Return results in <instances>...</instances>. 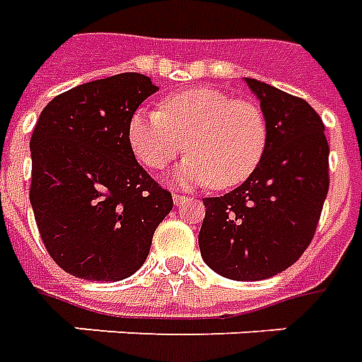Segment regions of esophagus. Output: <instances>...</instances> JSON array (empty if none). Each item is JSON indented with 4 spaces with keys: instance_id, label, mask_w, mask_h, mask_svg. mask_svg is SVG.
<instances>
[{
    "instance_id": "1",
    "label": "esophagus",
    "mask_w": 362,
    "mask_h": 362,
    "mask_svg": "<svg viewBox=\"0 0 362 362\" xmlns=\"http://www.w3.org/2000/svg\"><path fill=\"white\" fill-rule=\"evenodd\" d=\"M187 201H189V197H185V194L173 193V202H175V206H181V204H185Z\"/></svg>"
}]
</instances>
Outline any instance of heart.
<instances>
[{
	"instance_id": "heart-1",
	"label": "heart",
	"mask_w": 362,
	"mask_h": 362,
	"mask_svg": "<svg viewBox=\"0 0 362 362\" xmlns=\"http://www.w3.org/2000/svg\"><path fill=\"white\" fill-rule=\"evenodd\" d=\"M128 142L148 169H165L187 152L191 158L177 181L230 189L243 183L263 160L267 119L253 101L214 87H194L165 97L160 111H136Z\"/></svg>"
}]
</instances>
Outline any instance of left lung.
Segmentation results:
<instances>
[{
    "label": "left lung",
    "mask_w": 362,
    "mask_h": 362,
    "mask_svg": "<svg viewBox=\"0 0 362 362\" xmlns=\"http://www.w3.org/2000/svg\"><path fill=\"white\" fill-rule=\"evenodd\" d=\"M245 81L267 119V148L238 189L202 201L199 245L218 275L263 281L296 263L314 240L329 189V146L304 99Z\"/></svg>",
    "instance_id": "left-lung-1"
}]
</instances>
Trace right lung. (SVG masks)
I'll list each match as a JSON object with an SVG mask.
<instances>
[{
    "label": "right lung",
    "instance_id": "add662e5",
    "mask_svg": "<svg viewBox=\"0 0 362 362\" xmlns=\"http://www.w3.org/2000/svg\"><path fill=\"white\" fill-rule=\"evenodd\" d=\"M158 91L119 74L56 95L30 136V204L56 265L86 281H122L144 265L171 193L134 158L128 124Z\"/></svg>",
    "mask_w": 362,
    "mask_h": 362
}]
</instances>
